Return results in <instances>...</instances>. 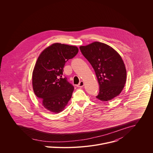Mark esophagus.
Segmentation results:
<instances>
[{
  "label": "esophagus",
  "instance_id": "1",
  "mask_svg": "<svg viewBox=\"0 0 153 153\" xmlns=\"http://www.w3.org/2000/svg\"><path fill=\"white\" fill-rule=\"evenodd\" d=\"M84 85V82L83 81H81L78 85H77V87L82 88Z\"/></svg>",
  "mask_w": 153,
  "mask_h": 153
}]
</instances>
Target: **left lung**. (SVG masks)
<instances>
[{
  "label": "left lung",
  "instance_id": "obj_1",
  "mask_svg": "<svg viewBox=\"0 0 153 153\" xmlns=\"http://www.w3.org/2000/svg\"><path fill=\"white\" fill-rule=\"evenodd\" d=\"M79 49L94 68L100 92L96 97L101 101H108L118 96L126 82L127 71L120 55L107 44L94 42Z\"/></svg>",
  "mask_w": 153,
  "mask_h": 153
}]
</instances>
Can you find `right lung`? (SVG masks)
<instances>
[{
    "mask_svg": "<svg viewBox=\"0 0 153 153\" xmlns=\"http://www.w3.org/2000/svg\"><path fill=\"white\" fill-rule=\"evenodd\" d=\"M78 52L75 46L55 43L41 53L32 72V87L42 105L53 113L62 111L74 88L62 78L66 61Z\"/></svg>",
    "mask_w": 153,
    "mask_h": 153,
    "instance_id": "right-lung-1",
    "label": "right lung"
}]
</instances>
